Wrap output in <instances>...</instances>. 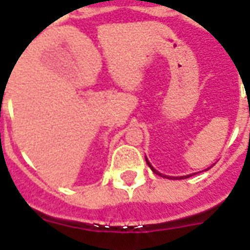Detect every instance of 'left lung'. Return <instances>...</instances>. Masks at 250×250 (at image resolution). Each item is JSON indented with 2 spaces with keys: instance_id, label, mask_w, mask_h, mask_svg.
I'll return each mask as SVG.
<instances>
[{
  "instance_id": "8db88e82",
  "label": "left lung",
  "mask_w": 250,
  "mask_h": 250,
  "mask_svg": "<svg viewBox=\"0 0 250 250\" xmlns=\"http://www.w3.org/2000/svg\"><path fill=\"white\" fill-rule=\"evenodd\" d=\"M146 162H147V165H148V167H150V169H151V170H152V172H154V173H157V175L161 176V177H167V179H172V180H182V179H187V177H190V176L195 175V173H192V175L177 176V177H173V176L162 175V173H160V172H158V170H157V169H154V168H152V165H151V164H150V162H148V160H147V157H146ZM212 167H213V165H212ZM212 167H209V168H208V169H210V168H212ZM208 169H205V170H208Z\"/></svg>"
}]
</instances>
